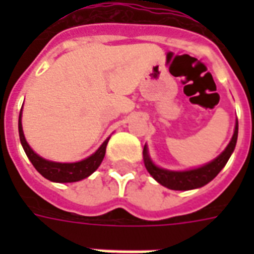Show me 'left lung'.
<instances>
[{
    "label": "left lung",
    "instance_id": "1",
    "mask_svg": "<svg viewBox=\"0 0 254 254\" xmlns=\"http://www.w3.org/2000/svg\"><path fill=\"white\" fill-rule=\"evenodd\" d=\"M237 137H238V121L235 124L234 134H233V138L227 145V148L224 149L223 152L219 155L216 159L212 160L211 163L202 166V167H198V169H193V170L188 171H170L160 169V167L155 166L151 162L145 147H144L143 151L144 165H145V169L148 170L149 174L154 177L160 185L169 188V189H173V190H190V189L201 188L204 185H207L209 181H212L213 178L218 176L220 170L226 166L227 160L230 159V156H231L235 148Z\"/></svg>",
    "mask_w": 254,
    "mask_h": 254
}]
</instances>
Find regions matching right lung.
<instances>
[{"mask_svg": "<svg viewBox=\"0 0 254 254\" xmlns=\"http://www.w3.org/2000/svg\"><path fill=\"white\" fill-rule=\"evenodd\" d=\"M19 136L21 145H23L28 159L31 160V163L46 180L53 182H77L91 176L99 167L102 160L105 158L106 147H107L109 138H107L105 143L100 145L99 149L87 159L76 162V163H56V162L43 159L39 155H36L31 149L28 143L25 141L23 127H21V113L19 116Z\"/></svg>", "mask_w": 254, "mask_h": 254, "instance_id": "add662e5", "label": "right lung"}]
</instances>
